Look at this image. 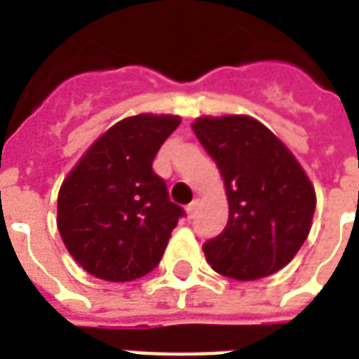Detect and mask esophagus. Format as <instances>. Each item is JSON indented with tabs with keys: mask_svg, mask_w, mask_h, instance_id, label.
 Wrapping results in <instances>:
<instances>
[{
	"mask_svg": "<svg viewBox=\"0 0 359 359\" xmlns=\"http://www.w3.org/2000/svg\"><path fill=\"white\" fill-rule=\"evenodd\" d=\"M198 211V200H194V202H190L187 205V213H188V217H194V213Z\"/></svg>",
	"mask_w": 359,
	"mask_h": 359,
	"instance_id": "esophagus-1",
	"label": "esophagus"
}]
</instances>
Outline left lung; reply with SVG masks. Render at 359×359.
Returning a JSON list of instances; mask_svg holds the SVG:
<instances>
[{
  "label": "left lung",
  "instance_id": "1",
  "mask_svg": "<svg viewBox=\"0 0 359 359\" xmlns=\"http://www.w3.org/2000/svg\"><path fill=\"white\" fill-rule=\"evenodd\" d=\"M225 180L229 221L203 244L211 269L256 280L283 269L311 229L316 190L283 142L246 115L202 117L194 125Z\"/></svg>",
  "mask_w": 359,
  "mask_h": 359
}]
</instances>
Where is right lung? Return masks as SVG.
Wrapping results in <instances>:
<instances>
[{
	"mask_svg": "<svg viewBox=\"0 0 359 359\" xmlns=\"http://www.w3.org/2000/svg\"><path fill=\"white\" fill-rule=\"evenodd\" d=\"M172 115H136L102 134L63 180L57 226L69 254L90 275L134 280L161 262L184 210L171 202L151 163L172 130Z\"/></svg>",
	"mask_w": 359,
	"mask_h": 359,
	"instance_id": "obj_1",
	"label": "right lung"
}]
</instances>
